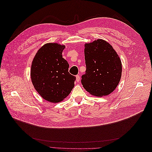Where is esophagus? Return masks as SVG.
<instances>
[{
  "label": "esophagus",
  "mask_w": 152,
  "mask_h": 152,
  "mask_svg": "<svg viewBox=\"0 0 152 152\" xmlns=\"http://www.w3.org/2000/svg\"><path fill=\"white\" fill-rule=\"evenodd\" d=\"M76 81L77 82H79L80 81V75H76Z\"/></svg>",
  "instance_id": "34e87169"
}]
</instances>
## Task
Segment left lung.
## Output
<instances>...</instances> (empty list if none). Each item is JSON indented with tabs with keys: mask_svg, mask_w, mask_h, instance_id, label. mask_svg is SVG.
I'll list each match as a JSON object with an SVG mask.
<instances>
[{
	"mask_svg": "<svg viewBox=\"0 0 152 152\" xmlns=\"http://www.w3.org/2000/svg\"><path fill=\"white\" fill-rule=\"evenodd\" d=\"M86 73L81 83L91 94L102 97L112 93L121 80L122 63L107 41L98 39L85 44Z\"/></svg>",
	"mask_w": 152,
	"mask_h": 152,
	"instance_id": "left-lung-1",
	"label": "left lung"
}]
</instances>
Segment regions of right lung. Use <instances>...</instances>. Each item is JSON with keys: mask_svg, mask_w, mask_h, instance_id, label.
I'll return each instance as SVG.
<instances>
[{"mask_svg": "<svg viewBox=\"0 0 152 152\" xmlns=\"http://www.w3.org/2000/svg\"><path fill=\"white\" fill-rule=\"evenodd\" d=\"M65 48L58 43L45 44L36 53L31 66V79L41 97L61 102L70 93L76 77L68 72L69 64L62 56Z\"/></svg>", "mask_w": 152, "mask_h": 152, "instance_id": "add662e5", "label": "right lung"}]
</instances>
